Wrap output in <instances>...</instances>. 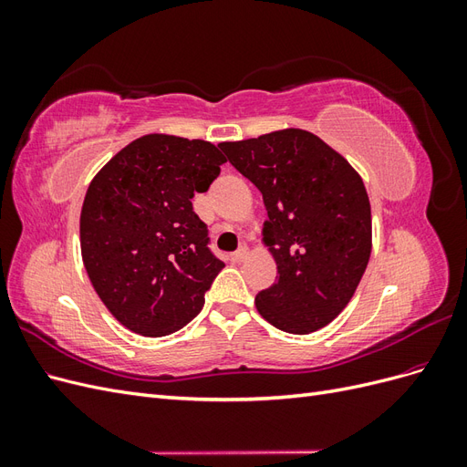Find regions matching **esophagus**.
Listing matches in <instances>:
<instances>
[{
    "label": "esophagus",
    "instance_id": "34e87169",
    "mask_svg": "<svg viewBox=\"0 0 467 467\" xmlns=\"http://www.w3.org/2000/svg\"><path fill=\"white\" fill-rule=\"evenodd\" d=\"M247 255H249V251L245 249V247H242V249H237L234 255H232V261L234 263H242V261H245L247 259Z\"/></svg>",
    "mask_w": 467,
    "mask_h": 467
}]
</instances>
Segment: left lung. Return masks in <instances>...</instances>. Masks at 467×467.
<instances>
[{"mask_svg":"<svg viewBox=\"0 0 467 467\" xmlns=\"http://www.w3.org/2000/svg\"><path fill=\"white\" fill-rule=\"evenodd\" d=\"M261 194L263 245L276 282L257 294L276 329L307 335L343 312L372 253V212L362 177L312 132L282 129L218 144Z\"/></svg>","mask_w":467,"mask_h":467,"instance_id":"left-lung-1","label":"left lung"}]
</instances>
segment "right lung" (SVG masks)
<instances>
[{
	"label": "right lung",
	"mask_w": 467,
	"mask_h": 467,
	"mask_svg": "<svg viewBox=\"0 0 467 467\" xmlns=\"http://www.w3.org/2000/svg\"><path fill=\"white\" fill-rule=\"evenodd\" d=\"M225 158L204 140L146 134L89 182L79 216L81 259L99 298L126 329L171 335L196 317L225 266L194 214Z\"/></svg>",
	"instance_id": "right-lung-1"
}]
</instances>
